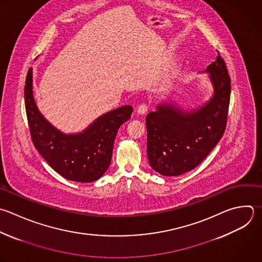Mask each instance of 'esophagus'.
<instances>
[{
  "instance_id": "obj_1",
  "label": "esophagus",
  "mask_w": 262,
  "mask_h": 262,
  "mask_svg": "<svg viewBox=\"0 0 262 262\" xmlns=\"http://www.w3.org/2000/svg\"><path fill=\"white\" fill-rule=\"evenodd\" d=\"M147 108H148L147 104L141 103V104L137 107V113H138L139 115H144V114L147 112Z\"/></svg>"
}]
</instances>
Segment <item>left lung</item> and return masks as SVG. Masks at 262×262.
Returning a JSON list of instances; mask_svg holds the SVG:
<instances>
[{
  "instance_id": "left-lung-1",
  "label": "left lung",
  "mask_w": 262,
  "mask_h": 262,
  "mask_svg": "<svg viewBox=\"0 0 262 262\" xmlns=\"http://www.w3.org/2000/svg\"><path fill=\"white\" fill-rule=\"evenodd\" d=\"M208 74L213 92L195 107L184 108L169 96L146 119L147 158L150 167L164 176H178L195 168L221 139L227 119L230 79L218 54L200 74Z\"/></svg>"
}]
</instances>
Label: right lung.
I'll use <instances>...</instances> for the list:
<instances>
[{"mask_svg": "<svg viewBox=\"0 0 262 262\" xmlns=\"http://www.w3.org/2000/svg\"><path fill=\"white\" fill-rule=\"evenodd\" d=\"M26 111L35 147L49 166L68 180L93 182L108 169L115 138L133 108L123 105L95 119L78 133H64L53 126L39 111L33 92V69L25 86Z\"/></svg>", "mask_w": 262, "mask_h": 262, "instance_id": "add662e5", "label": "right lung"}]
</instances>
